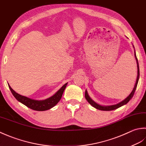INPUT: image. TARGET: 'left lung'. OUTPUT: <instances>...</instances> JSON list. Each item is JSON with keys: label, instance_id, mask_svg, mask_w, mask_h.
I'll return each mask as SVG.
<instances>
[{"label": "left lung", "instance_id": "left-lung-1", "mask_svg": "<svg viewBox=\"0 0 146 146\" xmlns=\"http://www.w3.org/2000/svg\"><path fill=\"white\" fill-rule=\"evenodd\" d=\"M133 48H134V46H133ZM135 60L137 62V80H136V82H135V84L134 88H133V90L132 91V93L130 94V95L129 96H128L126 99H125L122 102L119 103L117 105H111V106H102V105H100L99 104L96 103V102H94V101L91 99V98L89 96L88 94V92L86 90L85 92V98L87 100L88 102H89V103L90 104L91 106H93V107H94L95 108H96L98 110H103V111H111V110H113L115 109H117L119 107H120L121 106H123L124 105H125L128 102H129V101L131 100V98L133 97V94H134L135 93V91L137 88V86L138 84V81H139V76H140V72H139V63H138V60H137V58L136 56V54H135Z\"/></svg>", "mask_w": 146, "mask_h": 146}]
</instances>
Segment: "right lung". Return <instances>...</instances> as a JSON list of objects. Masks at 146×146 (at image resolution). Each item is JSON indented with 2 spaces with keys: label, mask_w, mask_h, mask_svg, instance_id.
<instances>
[{
  "label": "right lung",
  "mask_w": 146,
  "mask_h": 146,
  "mask_svg": "<svg viewBox=\"0 0 146 146\" xmlns=\"http://www.w3.org/2000/svg\"><path fill=\"white\" fill-rule=\"evenodd\" d=\"M67 83L65 84L60 90L56 92V93L52 97H50L46 100L40 101L32 100L31 98L22 96V95L17 93L16 92H15L13 89L11 88L9 84L8 86L12 94H13V96L17 101H18V102L23 103V105H25V106L28 107V108L33 110L45 111L47 110L52 108V107L55 106L56 104L58 103L59 101L61 99L62 94H63L65 89L67 86Z\"/></svg>",
  "instance_id": "add662e5"
}]
</instances>
